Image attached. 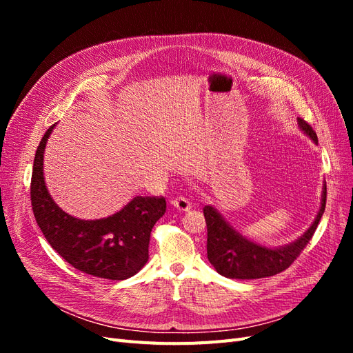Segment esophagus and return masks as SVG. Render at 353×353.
<instances>
[{
  "instance_id": "1",
  "label": "esophagus",
  "mask_w": 353,
  "mask_h": 353,
  "mask_svg": "<svg viewBox=\"0 0 353 353\" xmlns=\"http://www.w3.org/2000/svg\"><path fill=\"white\" fill-rule=\"evenodd\" d=\"M172 206L179 212H187L191 209V203L185 197H176L172 200Z\"/></svg>"
}]
</instances>
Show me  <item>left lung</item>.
I'll return each mask as SVG.
<instances>
[{
    "mask_svg": "<svg viewBox=\"0 0 353 353\" xmlns=\"http://www.w3.org/2000/svg\"><path fill=\"white\" fill-rule=\"evenodd\" d=\"M297 125L301 131L318 144V138L312 126L297 117ZM327 185L323 187L321 206L311 223L301 237L293 243H288L280 248H266L248 237H244L236 228L230 225L221 213L213 206L203 208L208 225V259L221 275L236 280H256L263 276H271L283 272L290 266L301 252L306 248L309 240L321 221L325 210Z\"/></svg>",
    "mask_w": 353,
    "mask_h": 353,
    "instance_id": "8db88e82",
    "label": "left lung"
}]
</instances>
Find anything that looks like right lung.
I'll list each match as a JSON object with an SVG mask.
<instances>
[{
    "instance_id": "right-lung-1",
    "label": "right lung",
    "mask_w": 353,
    "mask_h": 353,
    "mask_svg": "<svg viewBox=\"0 0 353 353\" xmlns=\"http://www.w3.org/2000/svg\"><path fill=\"white\" fill-rule=\"evenodd\" d=\"M54 126L42 137L32 170L30 201L38 227L73 268L105 280L130 279L148 261L150 232L165 215L166 200L137 196L113 215L90 221L61 210L44 179V152Z\"/></svg>"
}]
</instances>
